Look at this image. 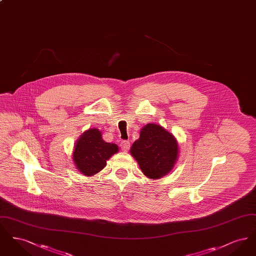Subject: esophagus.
I'll return each mask as SVG.
<instances>
[{
  "label": "esophagus",
  "mask_w": 256,
  "mask_h": 256,
  "mask_svg": "<svg viewBox=\"0 0 256 256\" xmlns=\"http://www.w3.org/2000/svg\"><path fill=\"white\" fill-rule=\"evenodd\" d=\"M120 146H121L122 152H128L130 150V143L128 140H122L121 143H120Z\"/></svg>",
  "instance_id": "1"
}]
</instances>
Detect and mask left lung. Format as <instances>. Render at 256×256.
<instances>
[{
    "label": "left lung",
    "mask_w": 256,
    "mask_h": 256,
    "mask_svg": "<svg viewBox=\"0 0 256 256\" xmlns=\"http://www.w3.org/2000/svg\"><path fill=\"white\" fill-rule=\"evenodd\" d=\"M176 138L162 126L148 124L130 148L140 169L150 178L156 180L169 172L178 158Z\"/></svg>",
    "instance_id": "1"
}]
</instances>
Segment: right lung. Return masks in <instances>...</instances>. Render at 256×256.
<instances>
[{"label": "right lung", "instance_id": "obj_1", "mask_svg": "<svg viewBox=\"0 0 256 256\" xmlns=\"http://www.w3.org/2000/svg\"><path fill=\"white\" fill-rule=\"evenodd\" d=\"M118 152V146L104 141L97 128L86 132L76 142L73 160L78 170L86 176H92L104 169L106 160Z\"/></svg>", "mask_w": 256, "mask_h": 256}]
</instances>
